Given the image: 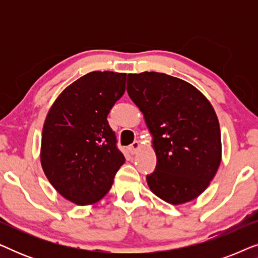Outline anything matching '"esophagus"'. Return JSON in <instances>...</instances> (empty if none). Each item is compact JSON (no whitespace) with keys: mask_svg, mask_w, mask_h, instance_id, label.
<instances>
[{"mask_svg":"<svg viewBox=\"0 0 258 258\" xmlns=\"http://www.w3.org/2000/svg\"><path fill=\"white\" fill-rule=\"evenodd\" d=\"M140 142L139 141H135V142H134L133 144H130L129 146V148H128V150H129V153L132 154V155H135L137 151H139V149H140Z\"/></svg>","mask_w":258,"mask_h":258,"instance_id":"34e87169","label":"esophagus"}]
</instances>
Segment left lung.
I'll return each instance as SVG.
<instances>
[{"mask_svg":"<svg viewBox=\"0 0 258 258\" xmlns=\"http://www.w3.org/2000/svg\"><path fill=\"white\" fill-rule=\"evenodd\" d=\"M126 91L146 119L157 163L147 176L165 202L195 200L216 175L222 157L220 123L199 89L167 74H129Z\"/></svg>","mask_w":258,"mask_h":258,"instance_id":"obj_1","label":"left lung"}]
</instances>
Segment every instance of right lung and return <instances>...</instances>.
<instances>
[{"label": "right lung", "mask_w": 258, "mask_h": 258, "mask_svg": "<svg viewBox=\"0 0 258 258\" xmlns=\"http://www.w3.org/2000/svg\"><path fill=\"white\" fill-rule=\"evenodd\" d=\"M126 74L93 72L67 87L45 118L41 164L66 200L96 203L110 190L125 158L107 116L125 90Z\"/></svg>", "instance_id": "1"}]
</instances>
